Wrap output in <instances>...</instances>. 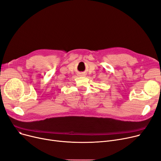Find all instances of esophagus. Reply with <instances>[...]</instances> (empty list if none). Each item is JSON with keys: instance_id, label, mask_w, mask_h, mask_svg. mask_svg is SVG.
<instances>
[{"instance_id": "obj_1", "label": "esophagus", "mask_w": 161, "mask_h": 161, "mask_svg": "<svg viewBox=\"0 0 161 161\" xmlns=\"http://www.w3.org/2000/svg\"><path fill=\"white\" fill-rule=\"evenodd\" d=\"M80 75H81V76H85V74H81Z\"/></svg>"}]
</instances>
